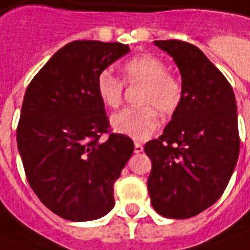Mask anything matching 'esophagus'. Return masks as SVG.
<instances>
[{"instance_id": "1", "label": "esophagus", "mask_w": 250, "mask_h": 250, "mask_svg": "<svg viewBox=\"0 0 250 250\" xmlns=\"http://www.w3.org/2000/svg\"><path fill=\"white\" fill-rule=\"evenodd\" d=\"M143 151V146H142V143L139 142H135V153H142Z\"/></svg>"}]
</instances>
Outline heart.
Here are the masks:
<instances>
[{
    "label": "heart",
    "mask_w": 250,
    "mask_h": 250,
    "mask_svg": "<svg viewBox=\"0 0 250 250\" xmlns=\"http://www.w3.org/2000/svg\"><path fill=\"white\" fill-rule=\"evenodd\" d=\"M124 82L104 69L96 78L99 99L110 108H117L124 97V83L142 84L136 103L140 107L125 108L112 115V128L135 140H146L160 125L163 115L175 112L184 96V84L177 75L168 72L167 63L153 54H140L122 65Z\"/></svg>",
    "instance_id": "1"
}]
</instances>
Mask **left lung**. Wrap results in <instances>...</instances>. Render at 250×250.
<instances>
[{"mask_svg": "<svg viewBox=\"0 0 250 250\" xmlns=\"http://www.w3.org/2000/svg\"><path fill=\"white\" fill-rule=\"evenodd\" d=\"M179 68L184 96L159 139L145 151L153 208L168 218H190L214 205L226 190L239 154L234 90L196 45L157 40Z\"/></svg>", "mask_w": 250, "mask_h": 250, "instance_id": "8db88e82", "label": "left lung"}]
</instances>
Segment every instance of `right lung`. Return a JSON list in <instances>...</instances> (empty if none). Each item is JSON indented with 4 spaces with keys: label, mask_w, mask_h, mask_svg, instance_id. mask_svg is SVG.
Masks as SVG:
<instances>
[{
    "label": "right lung",
    "mask_w": 250,
    "mask_h": 250,
    "mask_svg": "<svg viewBox=\"0 0 250 250\" xmlns=\"http://www.w3.org/2000/svg\"><path fill=\"white\" fill-rule=\"evenodd\" d=\"M126 53V44L68 43L24 93L16 129L24 174L40 202L65 220H96L115 205L114 184L133 142L111 132L96 78ZM104 133L107 139L101 141Z\"/></svg>",
    "instance_id": "obj_1"
}]
</instances>
